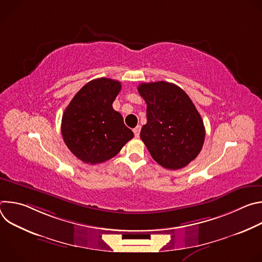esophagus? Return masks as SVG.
I'll return each instance as SVG.
<instances>
[{
  "label": "esophagus",
  "instance_id": "34e87169",
  "mask_svg": "<svg viewBox=\"0 0 262 262\" xmlns=\"http://www.w3.org/2000/svg\"><path fill=\"white\" fill-rule=\"evenodd\" d=\"M140 130H141V126H136L134 129H133V132H134V134H135V138H139V136H140Z\"/></svg>",
  "mask_w": 262,
  "mask_h": 262
}]
</instances>
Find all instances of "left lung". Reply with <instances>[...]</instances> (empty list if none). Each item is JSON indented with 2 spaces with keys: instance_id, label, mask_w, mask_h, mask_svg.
<instances>
[{
  "instance_id": "1",
  "label": "left lung",
  "mask_w": 262,
  "mask_h": 262,
  "mask_svg": "<svg viewBox=\"0 0 262 262\" xmlns=\"http://www.w3.org/2000/svg\"><path fill=\"white\" fill-rule=\"evenodd\" d=\"M147 110L140 137L162 167L178 170L201 151L205 128L202 118L181 88L168 82L142 83L138 87Z\"/></svg>"
}]
</instances>
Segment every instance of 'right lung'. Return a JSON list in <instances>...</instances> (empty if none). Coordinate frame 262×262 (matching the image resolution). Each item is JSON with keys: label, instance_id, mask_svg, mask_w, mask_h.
Returning a JSON list of instances; mask_svg holds the SVG:
<instances>
[{"label": "right lung", "instance_id": "obj_1", "mask_svg": "<svg viewBox=\"0 0 262 262\" xmlns=\"http://www.w3.org/2000/svg\"><path fill=\"white\" fill-rule=\"evenodd\" d=\"M120 90V82L99 78L87 83L65 108L62 137L82 162L95 165L108 161L134 138L121 114L112 106Z\"/></svg>", "mask_w": 262, "mask_h": 262}]
</instances>
